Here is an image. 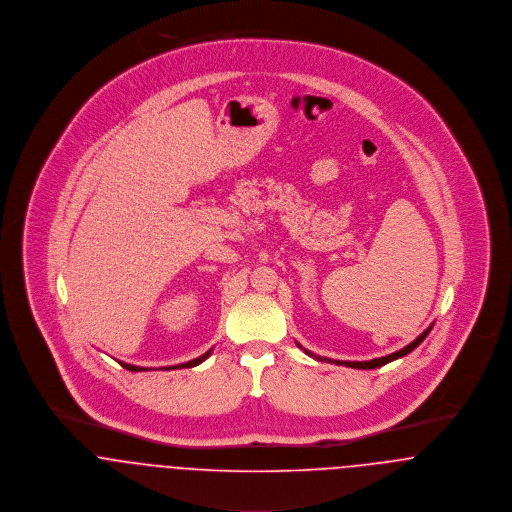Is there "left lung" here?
I'll use <instances>...</instances> for the list:
<instances>
[{"label": "left lung", "instance_id": "obj_1", "mask_svg": "<svg viewBox=\"0 0 512 512\" xmlns=\"http://www.w3.org/2000/svg\"><path fill=\"white\" fill-rule=\"evenodd\" d=\"M430 330H432V326L428 328V330H424L416 340L412 341V343H408L406 347H402L400 351H395V353H391V355H385V357H377V359H371V361H334L336 365H345V367H353V369H377V367H381V365H387V363H391V361H395V359H400V357H404V355H408L412 349H416L422 341L426 340V336L430 334ZM300 347V345H298ZM310 357H316V355H312L308 349H304ZM316 359H322V357H316ZM322 361H330L332 363V359H322Z\"/></svg>", "mask_w": 512, "mask_h": 512}]
</instances>
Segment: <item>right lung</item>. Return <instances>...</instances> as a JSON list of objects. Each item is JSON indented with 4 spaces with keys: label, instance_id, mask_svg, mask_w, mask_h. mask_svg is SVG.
<instances>
[{
    "label": "right lung",
    "instance_id": "1",
    "mask_svg": "<svg viewBox=\"0 0 512 512\" xmlns=\"http://www.w3.org/2000/svg\"><path fill=\"white\" fill-rule=\"evenodd\" d=\"M210 353H212V349L210 351H206L204 355H200V357H196V359H192V361H188V363H182V365H174V367H163V369H178V367H196V365H200L204 359H208L210 357ZM127 371H145V367H137V365H129V363H121Z\"/></svg>",
    "mask_w": 512,
    "mask_h": 512
}]
</instances>
